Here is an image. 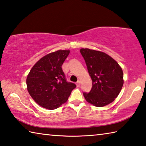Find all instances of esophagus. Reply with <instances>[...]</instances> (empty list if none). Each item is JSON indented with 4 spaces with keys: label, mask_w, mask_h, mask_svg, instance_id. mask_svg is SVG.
Returning <instances> with one entry per match:
<instances>
[{
    "label": "esophagus",
    "mask_w": 146,
    "mask_h": 146,
    "mask_svg": "<svg viewBox=\"0 0 146 146\" xmlns=\"http://www.w3.org/2000/svg\"><path fill=\"white\" fill-rule=\"evenodd\" d=\"M76 86H77V87H79V86H80V80H78L77 82H76Z\"/></svg>",
    "instance_id": "34e87169"
}]
</instances>
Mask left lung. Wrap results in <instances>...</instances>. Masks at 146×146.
I'll return each instance as SVG.
<instances>
[{"label":"left lung","instance_id":"8db88e82","mask_svg":"<svg viewBox=\"0 0 146 146\" xmlns=\"http://www.w3.org/2000/svg\"><path fill=\"white\" fill-rule=\"evenodd\" d=\"M92 80L89 93L84 92L87 102L103 107L114 101L123 86V71L114 59L101 51L80 49Z\"/></svg>","mask_w":146,"mask_h":146}]
</instances>
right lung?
<instances>
[{"label": "right lung", "instance_id": "right-lung-1", "mask_svg": "<svg viewBox=\"0 0 146 146\" xmlns=\"http://www.w3.org/2000/svg\"><path fill=\"white\" fill-rule=\"evenodd\" d=\"M70 51L58 50L48 54L36 62L26 79L32 98L48 110H55L67 101L74 83L68 82L62 66Z\"/></svg>", "mask_w": 146, "mask_h": 146}]
</instances>
